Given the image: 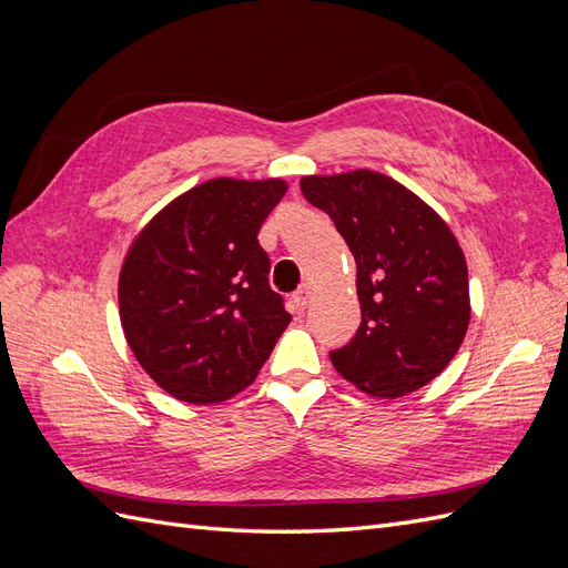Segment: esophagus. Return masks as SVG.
<instances>
[{
  "mask_svg": "<svg viewBox=\"0 0 568 568\" xmlns=\"http://www.w3.org/2000/svg\"><path fill=\"white\" fill-rule=\"evenodd\" d=\"M307 301H311V286L303 284V286L296 291V294H294V301H291V303H294V311H296V313H303Z\"/></svg>",
  "mask_w": 568,
  "mask_h": 568,
  "instance_id": "obj_1",
  "label": "esophagus"
}]
</instances>
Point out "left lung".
Instances as JSON below:
<instances>
[{
	"instance_id": "1",
	"label": "left lung",
	"mask_w": 568,
	"mask_h": 568,
	"mask_svg": "<svg viewBox=\"0 0 568 568\" xmlns=\"http://www.w3.org/2000/svg\"><path fill=\"white\" fill-rule=\"evenodd\" d=\"M301 192L334 220L357 265L363 322L332 351L343 379L400 398L448 367L467 334V261L445 220L407 186L374 170L307 175Z\"/></svg>"
}]
</instances>
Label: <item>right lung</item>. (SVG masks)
I'll list each match as a JSON object with an SVG mask.
<instances>
[{"label": "right lung", "mask_w": 568, "mask_h": 568, "mask_svg": "<svg viewBox=\"0 0 568 568\" xmlns=\"http://www.w3.org/2000/svg\"><path fill=\"white\" fill-rule=\"evenodd\" d=\"M284 180L217 178L134 236L120 267V324L136 363L173 398L225 403L255 382L288 326L257 232Z\"/></svg>", "instance_id": "1"}]
</instances>
